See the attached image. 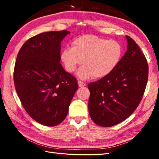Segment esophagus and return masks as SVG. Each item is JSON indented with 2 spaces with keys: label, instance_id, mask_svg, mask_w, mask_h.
<instances>
[{
  "label": "esophagus",
  "instance_id": "1",
  "mask_svg": "<svg viewBox=\"0 0 159 159\" xmlns=\"http://www.w3.org/2000/svg\"><path fill=\"white\" fill-rule=\"evenodd\" d=\"M78 85H79V87H84V86H85V83L83 81H80V80H79L78 81Z\"/></svg>",
  "mask_w": 159,
  "mask_h": 159
}]
</instances>
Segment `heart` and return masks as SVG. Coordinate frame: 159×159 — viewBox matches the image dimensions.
I'll return each instance as SVG.
<instances>
[{"label":"heart","mask_w":159,"mask_h":159,"mask_svg":"<svg viewBox=\"0 0 159 159\" xmlns=\"http://www.w3.org/2000/svg\"><path fill=\"white\" fill-rule=\"evenodd\" d=\"M71 48L61 51L60 58L66 71L73 73L78 66L76 75L80 79H102L114 71L123 55V48L115 40H109L95 35H82L75 38Z\"/></svg>","instance_id":"obj_1"}]
</instances>
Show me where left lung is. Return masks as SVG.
<instances>
[{"instance_id": "1", "label": "left lung", "mask_w": 159, "mask_h": 159, "mask_svg": "<svg viewBox=\"0 0 159 159\" xmlns=\"http://www.w3.org/2000/svg\"><path fill=\"white\" fill-rule=\"evenodd\" d=\"M127 50L108 76L88 84V110L94 123L111 127L128 118L139 105L148 80L147 61L133 39L126 36Z\"/></svg>"}]
</instances>
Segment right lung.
I'll use <instances>...</instances> for the list:
<instances>
[{"label":"right lung","mask_w":159,"mask_h":159,"mask_svg":"<svg viewBox=\"0 0 159 159\" xmlns=\"http://www.w3.org/2000/svg\"><path fill=\"white\" fill-rule=\"evenodd\" d=\"M69 31L45 32L27 40L16 60L15 89L28 114L38 123L55 126L65 119L79 88L60 64L61 41Z\"/></svg>","instance_id":"right-lung-1"}]
</instances>
